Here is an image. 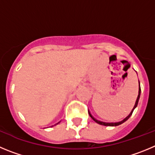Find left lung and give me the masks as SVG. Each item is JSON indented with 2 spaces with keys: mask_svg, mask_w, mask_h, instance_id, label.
Returning a JSON list of instances; mask_svg holds the SVG:
<instances>
[{
  "mask_svg": "<svg viewBox=\"0 0 155 155\" xmlns=\"http://www.w3.org/2000/svg\"><path fill=\"white\" fill-rule=\"evenodd\" d=\"M138 83H139V90H138V96H137V98L136 100V102H135V104H134V108L132 109V110L131 112L130 113L129 115L127 117H125L124 119L123 120L121 121H119V122H110V123H109V122H104V121H101V120H99L96 119V118L93 117V115L91 114V113L90 112V110H89V114H90V117L92 118V119L93 120L95 121L96 123H97V124H99L100 125H104V126H110V127H115V126H118V125H120L121 124H123V123H124L125 121L127 120L128 119L130 118V117L132 115V113H133V111L134 110V109L136 108L137 106V104H138V101H139V99H140V92H141V90H140V82H139L138 80Z\"/></svg>",
  "mask_w": 155,
  "mask_h": 155,
  "instance_id": "left-lung-1",
  "label": "left lung"
}]
</instances>
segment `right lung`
Instances as JSON below:
<instances>
[{"instance_id": "1", "label": "right lung", "mask_w": 155, "mask_h": 155, "mask_svg": "<svg viewBox=\"0 0 155 155\" xmlns=\"http://www.w3.org/2000/svg\"><path fill=\"white\" fill-rule=\"evenodd\" d=\"M58 123H59V122H58ZM56 124H55V125H56Z\"/></svg>"}]
</instances>
